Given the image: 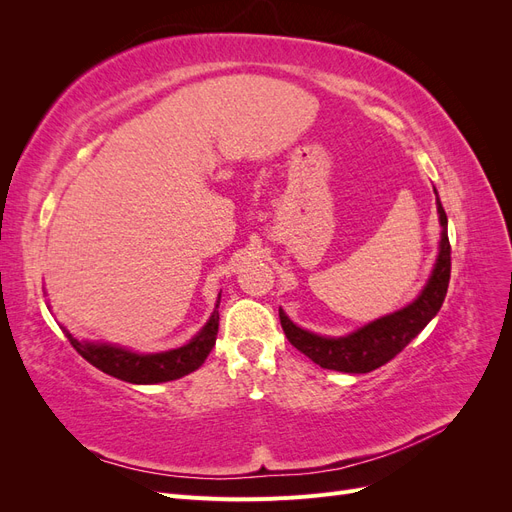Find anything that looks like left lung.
I'll list each match as a JSON object with an SVG mask.
<instances>
[{"label":"left lung","instance_id":"1","mask_svg":"<svg viewBox=\"0 0 512 512\" xmlns=\"http://www.w3.org/2000/svg\"><path fill=\"white\" fill-rule=\"evenodd\" d=\"M433 192H436V188H433ZM436 207L442 228L436 265H433L427 284L412 303L397 309L393 314L371 320L342 337H327L301 329L280 307L282 329L288 342L309 356L316 365L333 371H344V374H367V371H374L384 363H389L395 354L404 350L436 318L446 297L448 280H451V243H448L446 230L448 220L438 192Z\"/></svg>","mask_w":512,"mask_h":512}]
</instances>
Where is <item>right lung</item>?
Instances as JSON below:
<instances>
[{
	"instance_id": "obj_1",
	"label": "right lung",
	"mask_w": 512,
	"mask_h": 512,
	"mask_svg": "<svg viewBox=\"0 0 512 512\" xmlns=\"http://www.w3.org/2000/svg\"><path fill=\"white\" fill-rule=\"evenodd\" d=\"M220 299H222V292L218 294V301H215L211 318L188 344L173 350H164V352L141 354L117 344L76 339L68 329L64 327L61 329H64L74 350L79 352L85 361H89L91 365L98 367L108 376H113L117 380H126L132 384L170 382V380L192 374V371H196L205 363L209 352L213 350L215 337H218V329H220V314H218Z\"/></svg>"
}]
</instances>
